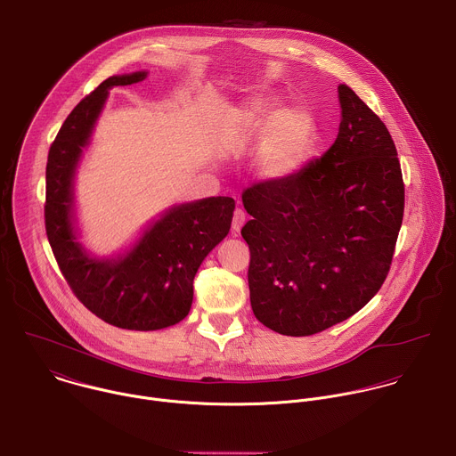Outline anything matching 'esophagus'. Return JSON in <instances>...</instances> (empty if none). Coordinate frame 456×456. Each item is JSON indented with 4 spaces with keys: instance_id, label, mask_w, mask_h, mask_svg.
Wrapping results in <instances>:
<instances>
[{
    "instance_id": "obj_1",
    "label": "esophagus",
    "mask_w": 456,
    "mask_h": 456,
    "mask_svg": "<svg viewBox=\"0 0 456 456\" xmlns=\"http://www.w3.org/2000/svg\"><path fill=\"white\" fill-rule=\"evenodd\" d=\"M244 223H246V212L242 210V208H237L235 212H233V221H232V232L237 235V233H240V230H242V226H244Z\"/></svg>"
}]
</instances>
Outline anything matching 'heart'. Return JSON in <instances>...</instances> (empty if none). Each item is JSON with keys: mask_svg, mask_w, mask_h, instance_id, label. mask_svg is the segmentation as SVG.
<instances>
[{"mask_svg": "<svg viewBox=\"0 0 456 456\" xmlns=\"http://www.w3.org/2000/svg\"><path fill=\"white\" fill-rule=\"evenodd\" d=\"M233 138L239 149L260 142L256 176L281 183L301 173L316 145V120L301 104L283 106L274 99H253L235 111Z\"/></svg>", "mask_w": 456, "mask_h": 456, "instance_id": "obj_1", "label": "heart"}]
</instances>
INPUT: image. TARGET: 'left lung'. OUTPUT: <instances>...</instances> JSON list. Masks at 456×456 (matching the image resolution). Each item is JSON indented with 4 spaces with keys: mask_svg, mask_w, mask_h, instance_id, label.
I'll list each match as a JSON object with an SVG mask.
<instances>
[{
    "mask_svg": "<svg viewBox=\"0 0 456 456\" xmlns=\"http://www.w3.org/2000/svg\"><path fill=\"white\" fill-rule=\"evenodd\" d=\"M338 138L281 183L242 192L251 219L249 299L255 316L285 336L325 330L380 290L403 219L405 187L384 122L338 86Z\"/></svg>",
    "mask_w": 456,
    "mask_h": 456,
    "instance_id": "1",
    "label": "left lung"
}]
</instances>
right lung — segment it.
I'll use <instances>...</instances> for the list:
<instances>
[{"instance_id":"obj_1","label":"right lung","mask_w":456,"mask_h":456,"mask_svg":"<svg viewBox=\"0 0 456 456\" xmlns=\"http://www.w3.org/2000/svg\"><path fill=\"white\" fill-rule=\"evenodd\" d=\"M147 70L111 76L63 122L45 167V232L76 297L104 322L129 330H157L183 320L192 281L207 255L228 235L235 200L210 196L166 208L124 251L97 256L79 240L74 180L90 147L110 90L140 83Z\"/></svg>"}]
</instances>
